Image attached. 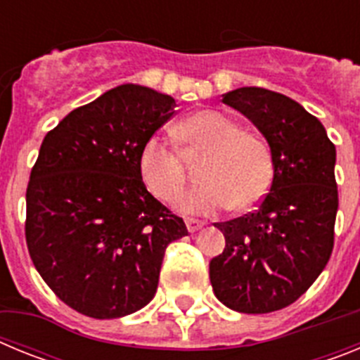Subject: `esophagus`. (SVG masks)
I'll use <instances>...</instances> for the list:
<instances>
[{
  "label": "esophagus",
  "mask_w": 360,
  "mask_h": 360,
  "mask_svg": "<svg viewBox=\"0 0 360 360\" xmlns=\"http://www.w3.org/2000/svg\"><path fill=\"white\" fill-rule=\"evenodd\" d=\"M186 225L189 232H196L203 227V224L202 221H198V219H186Z\"/></svg>",
  "instance_id": "1"
}]
</instances>
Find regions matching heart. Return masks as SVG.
I'll use <instances>...</instances> for the list:
<instances>
[{
  "label": "heart",
  "instance_id": "1",
  "mask_svg": "<svg viewBox=\"0 0 360 360\" xmlns=\"http://www.w3.org/2000/svg\"><path fill=\"white\" fill-rule=\"evenodd\" d=\"M176 135L187 151L207 153L200 167L203 184L178 196L174 207L187 216H212L224 209L254 207L269 193L274 174L272 155L262 136L243 131L231 117L214 110L196 111L178 124ZM146 187L171 200L184 184L180 153L164 136L153 135L139 155Z\"/></svg>",
  "mask_w": 360,
  "mask_h": 360
}]
</instances>
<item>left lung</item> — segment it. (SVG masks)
<instances>
[{"label":"left lung","mask_w":360,"mask_h":360,"mask_svg":"<svg viewBox=\"0 0 360 360\" xmlns=\"http://www.w3.org/2000/svg\"><path fill=\"white\" fill-rule=\"evenodd\" d=\"M265 136L274 176L256 212L214 224L225 249L209 263L216 297L241 314H269L297 301L333 249L335 146L294 98L245 86L221 95Z\"/></svg>","instance_id":"obj_1"}]
</instances>
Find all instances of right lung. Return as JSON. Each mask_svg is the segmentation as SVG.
<instances>
[{
  "label": "right lung",
  "instance_id": "add662e5",
  "mask_svg": "<svg viewBox=\"0 0 360 360\" xmlns=\"http://www.w3.org/2000/svg\"><path fill=\"white\" fill-rule=\"evenodd\" d=\"M174 98L120 84L46 133L27 187V245L44 283L70 308L117 319L155 297L167 245L187 236L146 189L139 155L173 117Z\"/></svg>",
  "mask_w": 360,
  "mask_h": 360
}]
</instances>
